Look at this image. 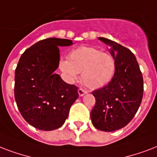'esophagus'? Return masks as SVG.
I'll use <instances>...</instances> for the list:
<instances>
[{"instance_id":"34e87169","label":"esophagus","mask_w":157,"mask_h":157,"mask_svg":"<svg viewBox=\"0 0 157 157\" xmlns=\"http://www.w3.org/2000/svg\"><path fill=\"white\" fill-rule=\"evenodd\" d=\"M78 95H79V97H82V96H84L85 94H87V91H85V90L82 89V88H79V89L78 90Z\"/></svg>"}]
</instances>
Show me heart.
I'll use <instances>...</instances> for the list:
<instances>
[{
  "instance_id": "1",
  "label": "heart",
  "mask_w": 157,
  "mask_h": 157,
  "mask_svg": "<svg viewBox=\"0 0 157 157\" xmlns=\"http://www.w3.org/2000/svg\"><path fill=\"white\" fill-rule=\"evenodd\" d=\"M59 69L68 81L75 82L82 72V82L90 89H98L111 81L115 72V60L111 55L92 47L73 50L68 59H62Z\"/></svg>"
}]
</instances>
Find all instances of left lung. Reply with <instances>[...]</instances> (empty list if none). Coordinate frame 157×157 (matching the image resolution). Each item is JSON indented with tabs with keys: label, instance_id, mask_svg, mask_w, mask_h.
I'll return each mask as SVG.
<instances>
[{
	"label": "left lung",
	"instance_id": "left-lung-1",
	"mask_svg": "<svg viewBox=\"0 0 157 157\" xmlns=\"http://www.w3.org/2000/svg\"><path fill=\"white\" fill-rule=\"evenodd\" d=\"M99 39L109 47L115 60V72L106 86L92 92L96 104L91 120L96 128L113 132L126 126L138 111L143 96V78L130 50L105 37Z\"/></svg>",
	"mask_w": 157,
	"mask_h": 157
}]
</instances>
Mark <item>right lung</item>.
Instances as JSON below:
<instances>
[{
  "label": "right lung",
  "mask_w": 157,
  "mask_h": 157,
  "mask_svg": "<svg viewBox=\"0 0 157 157\" xmlns=\"http://www.w3.org/2000/svg\"><path fill=\"white\" fill-rule=\"evenodd\" d=\"M69 39L51 37L25 51L17 65L14 98L24 119L44 131L59 128L78 98V87L64 82L55 71L59 66V47L73 45Z\"/></svg>",
  "instance_id": "1"
}]
</instances>
